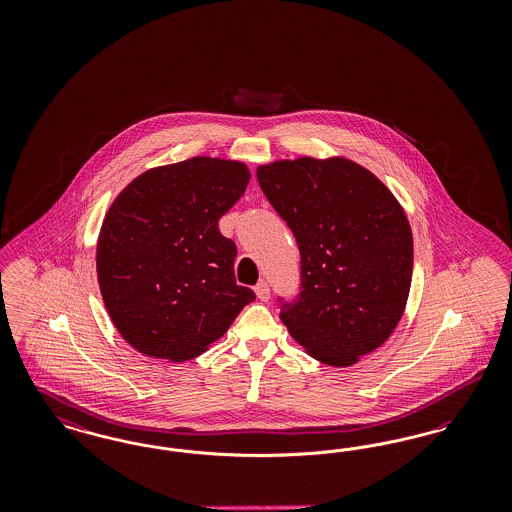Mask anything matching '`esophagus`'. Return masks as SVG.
<instances>
[{
	"mask_svg": "<svg viewBox=\"0 0 512 512\" xmlns=\"http://www.w3.org/2000/svg\"><path fill=\"white\" fill-rule=\"evenodd\" d=\"M255 293H257V297H259L261 301H268V297H270V286H268L267 282H259V284L255 286Z\"/></svg>",
	"mask_w": 512,
	"mask_h": 512,
	"instance_id": "esophagus-1",
	"label": "esophagus"
}]
</instances>
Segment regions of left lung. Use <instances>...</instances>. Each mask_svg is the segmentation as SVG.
<instances>
[{
  "instance_id": "obj_1",
  "label": "left lung",
  "mask_w": 512,
  "mask_h": 512,
  "mask_svg": "<svg viewBox=\"0 0 512 512\" xmlns=\"http://www.w3.org/2000/svg\"><path fill=\"white\" fill-rule=\"evenodd\" d=\"M257 180L301 253L303 292L280 318L328 366H351L390 338L413 278V232L390 188L363 165L276 159Z\"/></svg>"
}]
</instances>
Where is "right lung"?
I'll return each instance as SVG.
<instances>
[{"label": "right lung", "instance_id": "add662e5", "mask_svg": "<svg viewBox=\"0 0 512 512\" xmlns=\"http://www.w3.org/2000/svg\"><path fill=\"white\" fill-rule=\"evenodd\" d=\"M249 178L242 161L197 155L142 172L111 203L96 251L99 290L140 353L190 361L255 299L236 284V245L219 230Z\"/></svg>", "mask_w": 512, "mask_h": 512}]
</instances>
